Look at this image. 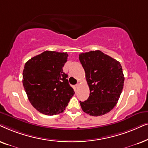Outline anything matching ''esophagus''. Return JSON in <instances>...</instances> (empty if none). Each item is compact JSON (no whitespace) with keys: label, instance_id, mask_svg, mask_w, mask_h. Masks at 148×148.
Listing matches in <instances>:
<instances>
[{"label":"esophagus","instance_id":"esophagus-1","mask_svg":"<svg viewBox=\"0 0 148 148\" xmlns=\"http://www.w3.org/2000/svg\"><path fill=\"white\" fill-rule=\"evenodd\" d=\"M80 81H78V83L76 84V88H78V86H80Z\"/></svg>","mask_w":148,"mask_h":148}]
</instances>
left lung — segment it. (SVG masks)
Listing matches in <instances>:
<instances>
[{
    "label": "left lung",
    "instance_id": "left-lung-1",
    "mask_svg": "<svg viewBox=\"0 0 148 148\" xmlns=\"http://www.w3.org/2000/svg\"><path fill=\"white\" fill-rule=\"evenodd\" d=\"M79 60L90 90L88 99L80 101L82 110L94 116L108 113L123 91L125 77L121 64L99 50L80 53Z\"/></svg>",
    "mask_w": 148,
    "mask_h": 148
}]
</instances>
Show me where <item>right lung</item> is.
Wrapping results in <instances>:
<instances>
[{
    "instance_id": "add662e5",
    "label": "right lung",
    "mask_w": 148,
    "mask_h": 148,
    "mask_svg": "<svg viewBox=\"0 0 148 148\" xmlns=\"http://www.w3.org/2000/svg\"><path fill=\"white\" fill-rule=\"evenodd\" d=\"M68 57L67 53L46 51L25 64L22 82L27 98L35 109L45 115L64 112L74 94L68 74L63 72Z\"/></svg>"
}]
</instances>
